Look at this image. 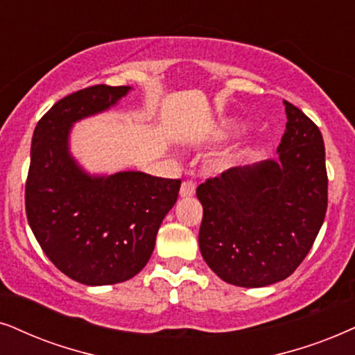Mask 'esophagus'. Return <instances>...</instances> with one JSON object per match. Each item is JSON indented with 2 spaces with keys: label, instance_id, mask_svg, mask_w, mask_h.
<instances>
[{
  "label": "esophagus",
  "instance_id": "esophagus-1",
  "mask_svg": "<svg viewBox=\"0 0 355 355\" xmlns=\"http://www.w3.org/2000/svg\"><path fill=\"white\" fill-rule=\"evenodd\" d=\"M195 190H196L195 182L185 180L180 187V196H182V198H190V196L195 195Z\"/></svg>",
  "mask_w": 355,
  "mask_h": 355
}]
</instances>
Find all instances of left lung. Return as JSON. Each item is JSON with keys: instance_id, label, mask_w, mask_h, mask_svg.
<instances>
[{"instance_id": "8db88e82", "label": "left lung", "mask_w": 355, "mask_h": 355, "mask_svg": "<svg viewBox=\"0 0 355 355\" xmlns=\"http://www.w3.org/2000/svg\"><path fill=\"white\" fill-rule=\"evenodd\" d=\"M278 160L234 167L196 188L200 250L221 280L259 288L285 280L311 249L327 208L324 142L318 125L284 101Z\"/></svg>"}]
</instances>
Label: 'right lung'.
<instances>
[{
	"label": "right lung",
	"mask_w": 355,
	"mask_h": 355,
	"mask_svg": "<svg viewBox=\"0 0 355 355\" xmlns=\"http://www.w3.org/2000/svg\"><path fill=\"white\" fill-rule=\"evenodd\" d=\"M131 89H80L57 101L34 129L26 183L29 226L53 266L83 285H113L137 275L180 190V180L136 170L92 175L71 155L73 124L105 113Z\"/></svg>",
	"instance_id": "right-lung-1"
}]
</instances>
